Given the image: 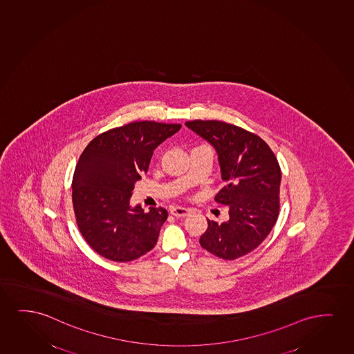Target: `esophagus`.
I'll use <instances>...</instances> for the list:
<instances>
[{"mask_svg":"<svg viewBox=\"0 0 354 354\" xmlns=\"http://www.w3.org/2000/svg\"><path fill=\"white\" fill-rule=\"evenodd\" d=\"M189 209L183 208V207H174V208L170 209V214L175 216V218H185L189 215Z\"/></svg>","mask_w":354,"mask_h":354,"instance_id":"obj_1","label":"esophagus"}]
</instances>
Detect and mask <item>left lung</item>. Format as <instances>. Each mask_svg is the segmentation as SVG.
<instances>
[{"instance_id":"1","label":"left lung","mask_w":354,"mask_h":354,"mask_svg":"<svg viewBox=\"0 0 354 354\" xmlns=\"http://www.w3.org/2000/svg\"><path fill=\"white\" fill-rule=\"evenodd\" d=\"M185 124L215 147L226 181L215 201L228 205L230 220H208L199 244L214 257L236 260L257 249L276 223L281 167L266 141L252 131L221 121L194 120Z\"/></svg>"}]
</instances>
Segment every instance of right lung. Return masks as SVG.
<instances>
[{"mask_svg":"<svg viewBox=\"0 0 354 354\" xmlns=\"http://www.w3.org/2000/svg\"><path fill=\"white\" fill-rule=\"evenodd\" d=\"M181 128L176 123L136 121L95 136L80 156L73 178V205L78 230L94 252L115 262L145 255L157 243L168 218L165 208L129 199L147 173L153 150Z\"/></svg>","mask_w":354,"mask_h":354,"instance_id":"1","label":"right lung"}]
</instances>
